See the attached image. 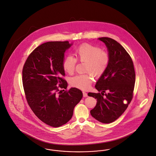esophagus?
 <instances>
[{"mask_svg":"<svg viewBox=\"0 0 156 156\" xmlns=\"http://www.w3.org/2000/svg\"><path fill=\"white\" fill-rule=\"evenodd\" d=\"M83 96H84V97H85V98H86V97H87V96H88V94H87V93L86 92L83 91Z\"/></svg>","mask_w":156,"mask_h":156,"instance_id":"1","label":"esophagus"}]
</instances>
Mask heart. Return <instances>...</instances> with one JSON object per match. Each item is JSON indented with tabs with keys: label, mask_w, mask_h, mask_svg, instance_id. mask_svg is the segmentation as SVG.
Returning <instances> with one entry per match:
<instances>
[{
	"label": "heart",
	"mask_w": 156,
	"mask_h": 156,
	"mask_svg": "<svg viewBox=\"0 0 156 156\" xmlns=\"http://www.w3.org/2000/svg\"><path fill=\"white\" fill-rule=\"evenodd\" d=\"M75 55L76 58L71 55H68L64 58L63 68L66 73L72 74L77 61L85 63L84 72L86 73L72 77L70 83L73 87L86 90L92 83L93 75L96 78L100 77L107 69L110 60L109 55L98 46L85 43L77 48Z\"/></svg>",
	"instance_id": "1"
}]
</instances>
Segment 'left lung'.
<instances>
[{"label": "left lung", "instance_id": "8db88e82", "mask_svg": "<svg viewBox=\"0 0 156 156\" xmlns=\"http://www.w3.org/2000/svg\"><path fill=\"white\" fill-rule=\"evenodd\" d=\"M99 39L106 45L110 60L95 86L101 93H88L97 100L90 114L98 121L111 123L121 116L132 100L135 72L131 57L120 44L107 37Z\"/></svg>", "mask_w": 156, "mask_h": 156}]
</instances>
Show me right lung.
<instances>
[{
    "label": "right lung",
    "mask_w": 156,
    "mask_h": 156,
    "mask_svg": "<svg viewBox=\"0 0 156 156\" xmlns=\"http://www.w3.org/2000/svg\"><path fill=\"white\" fill-rule=\"evenodd\" d=\"M71 45L69 41L41 44L28 56L22 71L28 105L39 120L54 127L69 121L75 106L83 98L78 88L66 89L68 83L63 78L64 54ZM59 88L66 90L62 92Z\"/></svg>",
    "instance_id": "obj_1"
}]
</instances>
